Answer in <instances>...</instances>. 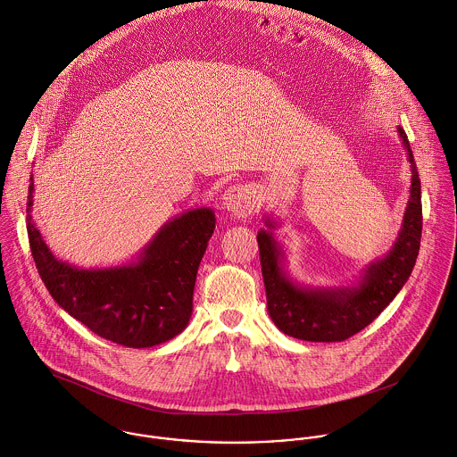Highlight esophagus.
I'll list each match as a JSON object with an SVG mask.
<instances>
[{
    "instance_id": "esophagus-1",
    "label": "esophagus",
    "mask_w": 457,
    "mask_h": 457,
    "mask_svg": "<svg viewBox=\"0 0 457 457\" xmlns=\"http://www.w3.org/2000/svg\"><path fill=\"white\" fill-rule=\"evenodd\" d=\"M222 206L237 219L251 217L257 206V195L251 186H231L222 195Z\"/></svg>"
}]
</instances>
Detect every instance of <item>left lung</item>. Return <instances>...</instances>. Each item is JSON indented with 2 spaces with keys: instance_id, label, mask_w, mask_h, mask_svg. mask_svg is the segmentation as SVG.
<instances>
[{
  "instance_id": "left-lung-1",
  "label": "left lung",
  "mask_w": 457,
  "mask_h": 457,
  "mask_svg": "<svg viewBox=\"0 0 457 457\" xmlns=\"http://www.w3.org/2000/svg\"><path fill=\"white\" fill-rule=\"evenodd\" d=\"M398 133L411 168L410 200L402 231L387 255L364 270L357 286L306 289L293 284L282 266V249L268 231L275 228V222L270 217L264 219L268 229L257 233L261 271L268 313L282 333L306 342H344L373 322L405 286L420 247L422 204L413 154L403 128H398Z\"/></svg>"
}]
</instances>
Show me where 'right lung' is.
<instances>
[{
	"instance_id": "obj_1",
	"label": "right lung",
	"mask_w": 457,
	"mask_h": 457,
	"mask_svg": "<svg viewBox=\"0 0 457 457\" xmlns=\"http://www.w3.org/2000/svg\"><path fill=\"white\" fill-rule=\"evenodd\" d=\"M29 180V247L55 303L98 337L133 349L159 345L186 329L198 266L215 229L212 208L168 220L137 262L84 270L59 261L44 242L31 217L33 175Z\"/></svg>"
}]
</instances>
